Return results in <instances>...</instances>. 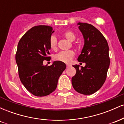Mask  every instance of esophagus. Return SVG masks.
<instances>
[{
  "label": "esophagus",
  "mask_w": 124,
  "mask_h": 124,
  "mask_svg": "<svg viewBox=\"0 0 124 124\" xmlns=\"http://www.w3.org/2000/svg\"><path fill=\"white\" fill-rule=\"evenodd\" d=\"M70 65H66V68H69V67H70Z\"/></svg>",
  "instance_id": "obj_1"
}]
</instances>
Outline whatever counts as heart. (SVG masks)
I'll use <instances>...</instances> for the list:
<instances>
[{"mask_svg": "<svg viewBox=\"0 0 124 124\" xmlns=\"http://www.w3.org/2000/svg\"><path fill=\"white\" fill-rule=\"evenodd\" d=\"M63 35L70 41H73L76 39V34L73 31L68 30L63 32ZM49 45L52 49H56L57 47V39L56 37L52 35L49 39ZM75 55V52L72 50L61 51L59 53L55 54L54 56V60L64 63H69Z\"/></svg>", "mask_w": 124, "mask_h": 124, "instance_id": "1", "label": "heart"}]
</instances>
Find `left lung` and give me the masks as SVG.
I'll return each instance as SVG.
<instances>
[{
    "mask_svg": "<svg viewBox=\"0 0 124 124\" xmlns=\"http://www.w3.org/2000/svg\"><path fill=\"white\" fill-rule=\"evenodd\" d=\"M79 29L83 34L85 44L79 62L86 66L73 65L76 73L72 78L74 89L85 95L94 93L101 87L107 78L109 68V48L107 41L96 27L86 23H78Z\"/></svg>",
    "mask_w": 124,
    "mask_h": 124,
    "instance_id": "1",
    "label": "left lung"
}]
</instances>
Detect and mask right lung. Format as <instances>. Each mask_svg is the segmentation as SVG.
I'll use <instances>...</instances> for the list:
<instances>
[{
	"label": "right lung",
	"mask_w": 124,
	"mask_h": 124,
	"mask_svg": "<svg viewBox=\"0 0 124 124\" xmlns=\"http://www.w3.org/2000/svg\"><path fill=\"white\" fill-rule=\"evenodd\" d=\"M54 32L52 27H33L21 37L16 54L18 75L25 89L35 96L49 95L55 90L58 79L66 69L65 63L54 61L51 66H44L48 56L49 39Z\"/></svg>",
	"instance_id": "obj_1"
}]
</instances>
